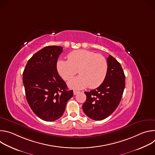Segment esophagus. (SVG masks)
I'll use <instances>...</instances> for the list:
<instances>
[{"label":"esophagus","instance_id":"esophagus-1","mask_svg":"<svg viewBox=\"0 0 155 155\" xmlns=\"http://www.w3.org/2000/svg\"><path fill=\"white\" fill-rule=\"evenodd\" d=\"M80 93V91H74V95H76L77 93Z\"/></svg>","mask_w":155,"mask_h":155}]
</instances>
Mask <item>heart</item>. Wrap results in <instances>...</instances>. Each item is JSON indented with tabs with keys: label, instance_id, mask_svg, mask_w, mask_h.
<instances>
[{
	"label": "heart",
	"instance_id": "1",
	"mask_svg": "<svg viewBox=\"0 0 155 155\" xmlns=\"http://www.w3.org/2000/svg\"><path fill=\"white\" fill-rule=\"evenodd\" d=\"M59 75L65 81L71 80L77 73L79 76L68 83L70 87L82 89L97 87L104 81L108 64L101 54L87 50H77L70 53L68 60L59 59L56 63Z\"/></svg>",
	"mask_w": 155,
	"mask_h": 155
}]
</instances>
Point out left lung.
<instances>
[{
	"instance_id": "1",
	"label": "left lung",
	"mask_w": 155,
	"mask_h": 155,
	"mask_svg": "<svg viewBox=\"0 0 155 155\" xmlns=\"http://www.w3.org/2000/svg\"><path fill=\"white\" fill-rule=\"evenodd\" d=\"M108 71L103 83L96 89L84 92V113L94 120H102L111 115L118 106L125 87V75L121 65L113 56L107 58Z\"/></svg>"
}]
</instances>
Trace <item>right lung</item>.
I'll use <instances>...</instances> for the list:
<instances>
[{
	"mask_svg": "<svg viewBox=\"0 0 155 155\" xmlns=\"http://www.w3.org/2000/svg\"><path fill=\"white\" fill-rule=\"evenodd\" d=\"M62 48L59 46L44 47L29 59L23 74L27 101L34 113L46 121L59 119L74 95L56 69Z\"/></svg>",
	"mask_w": 155,
	"mask_h": 155,
	"instance_id": "add662e5",
	"label": "right lung"
}]
</instances>
